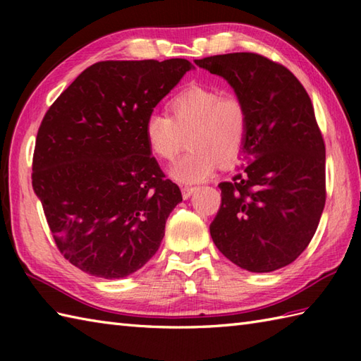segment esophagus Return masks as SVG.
I'll use <instances>...</instances> for the list:
<instances>
[{
	"label": "esophagus",
	"instance_id": "1",
	"mask_svg": "<svg viewBox=\"0 0 361 361\" xmlns=\"http://www.w3.org/2000/svg\"><path fill=\"white\" fill-rule=\"evenodd\" d=\"M194 192H195V188H192V186L181 188V194H183V198H185V200H188V198L192 195Z\"/></svg>",
	"mask_w": 361,
	"mask_h": 361
}]
</instances>
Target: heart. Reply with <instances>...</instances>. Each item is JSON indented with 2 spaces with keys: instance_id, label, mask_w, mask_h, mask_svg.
<instances>
[{
  "instance_id": "1",
  "label": "heart",
  "mask_w": 361,
  "mask_h": 361,
  "mask_svg": "<svg viewBox=\"0 0 361 361\" xmlns=\"http://www.w3.org/2000/svg\"><path fill=\"white\" fill-rule=\"evenodd\" d=\"M171 114L150 113L144 122V135L153 155L172 161L186 144V152L171 167L172 178L198 183L212 175L217 163L234 164L240 157L248 135V111L235 94L216 88L192 85L175 94Z\"/></svg>"
}]
</instances>
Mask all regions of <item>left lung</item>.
I'll use <instances>...</instances> for the list:
<instances>
[{
  "label": "left lung",
  "instance_id": "obj_1",
  "mask_svg": "<svg viewBox=\"0 0 361 361\" xmlns=\"http://www.w3.org/2000/svg\"><path fill=\"white\" fill-rule=\"evenodd\" d=\"M224 78L248 111L245 164L220 183L209 226L219 251L252 273L286 267L307 248L326 203V147L307 91L293 73L255 52L195 60Z\"/></svg>",
  "mask_w": 361,
  "mask_h": 361
}]
</instances>
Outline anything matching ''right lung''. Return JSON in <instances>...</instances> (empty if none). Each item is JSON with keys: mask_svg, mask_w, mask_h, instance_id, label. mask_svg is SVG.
I'll return each mask as SVG.
<instances>
[{"mask_svg": "<svg viewBox=\"0 0 361 361\" xmlns=\"http://www.w3.org/2000/svg\"><path fill=\"white\" fill-rule=\"evenodd\" d=\"M192 68L185 59L99 62L46 111L32 188L57 248L82 271L121 279L158 251L183 197L152 157L144 122Z\"/></svg>", "mask_w": 361, "mask_h": 361, "instance_id": "right-lung-1", "label": "right lung"}]
</instances>
